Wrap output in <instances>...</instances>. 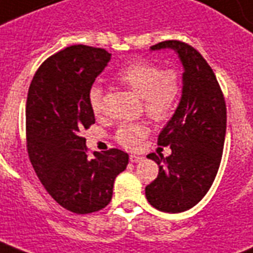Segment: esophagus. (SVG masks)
Masks as SVG:
<instances>
[{"label":"esophagus","instance_id":"obj_1","mask_svg":"<svg viewBox=\"0 0 253 253\" xmlns=\"http://www.w3.org/2000/svg\"><path fill=\"white\" fill-rule=\"evenodd\" d=\"M142 159H143V158L139 157V155H130L131 163H139V162H142Z\"/></svg>","mask_w":253,"mask_h":253}]
</instances>
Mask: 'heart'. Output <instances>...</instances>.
Returning <instances> with one entry per match:
<instances>
[{"label": "heart", "instance_id": "obj_1", "mask_svg": "<svg viewBox=\"0 0 253 253\" xmlns=\"http://www.w3.org/2000/svg\"><path fill=\"white\" fill-rule=\"evenodd\" d=\"M115 81L140 96L150 118L163 122L176 110L182 95V78L175 69L163 70L150 61H132L119 69ZM88 103L92 113H103V88L92 84L88 90ZM148 134L146 123H123L115 131V140L125 148H136Z\"/></svg>", "mask_w": 253, "mask_h": 253}]
</instances>
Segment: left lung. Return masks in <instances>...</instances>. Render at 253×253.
<instances>
[{
    "label": "left lung",
    "instance_id": "8db88e82",
    "mask_svg": "<svg viewBox=\"0 0 253 253\" xmlns=\"http://www.w3.org/2000/svg\"><path fill=\"white\" fill-rule=\"evenodd\" d=\"M173 49L184 67L178 109L158 136L171 155L151 152L159 166L157 179L146 187V198L159 211L178 213L199 203L211 188L221 162L227 107L216 75L203 55L186 42H159L152 50Z\"/></svg>",
    "mask_w": 253,
    "mask_h": 253
}]
</instances>
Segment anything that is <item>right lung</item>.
<instances>
[{
    "label": "right lung",
    "mask_w": 253,
    "mask_h": 253,
    "mask_svg": "<svg viewBox=\"0 0 253 253\" xmlns=\"http://www.w3.org/2000/svg\"><path fill=\"white\" fill-rule=\"evenodd\" d=\"M110 55L105 49L73 45L38 67L26 101V148L37 176L59 206L74 213L105 208L128 154L118 148L88 158L81 132L95 123L88 90Z\"/></svg>",
    "instance_id": "add662e5"
}]
</instances>
